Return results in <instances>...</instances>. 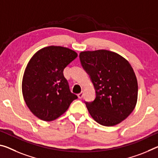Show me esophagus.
Returning a JSON list of instances; mask_svg holds the SVG:
<instances>
[{
  "mask_svg": "<svg viewBox=\"0 0 158 158\" xmlns=\"http://www.w3.org/2000/svg\"><path fill=\"white\" fill-rule=\"evenodd\" d=\"M77 96H78L79 98H81L83 97V93L81 92V93H80V94H79L78 95H77Z\"/></svg>",
  "mask_w": 158,
  "mask_h": 158,
  "instance_id": "34e87169",
  "label": "esophagus"
}]
</instances>
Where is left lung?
<instances>
[{
    "mask_svg": "<svg viewBox=\"0 0 158 158\" xmlns=\"http://www.w3.org/2000/svg\"><path fill=\"white\" fill-rule=\"evenodd\" d=\"M79 58L96 93L94 101L86 102L89 114L103 126L119 124L137 102L138 82L131 65L120 55L107 50L81 52Z\"/></svg>",
    "mask_w": 158,
    "mask_h": 158,
    "instance_id": "1",
    "label": "left lung"
}]
</instances>
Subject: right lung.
Returning a JSON list of instances; mask_svg holds the SVG:
<instances>
[{
    "instance_id": "1",
    "label": "right lung",
    "mask_w": 158,
    "mask_h": 158,
    "mask_svg": "<svg viewBox=\"0 0 158 158\" xmlns=\"http://www.w3.org/2000/svg\"><path fill=\"white\" fill-rule=\"evenodd\" d=\"M77 57V52L68 48L51 46L30 59L22 79V94L30 111L39 119H56L77 98L63 74L64 69Z\"/></svg>"
}]
</instances>
